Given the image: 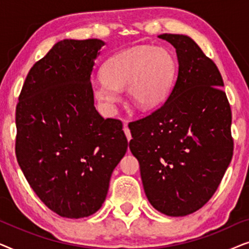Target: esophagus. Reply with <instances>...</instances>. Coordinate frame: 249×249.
Listing matches in <instances>:
<instances>
[{
	"instance_id": "1",
	"label": "esophagus",
	"mask_w": 249,
	"mask_h": 249,
	"mask_svg": "<svg viewBox=\"0 0 249 249\" xmlns=\"http://www.w3.org/2000/svg\"><path fill=\"white\" fill-rule=\"evenodd\" d=\"M124 131L125 137H127L128 141H130V139H131V132H130V130H129V128H128L127 124L124 125Z\"/></svg>"
}]
</instances>
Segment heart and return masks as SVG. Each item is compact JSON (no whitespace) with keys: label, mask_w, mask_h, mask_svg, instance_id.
Returning a JSON list of instances; mask_svg holds the SVG:
<instances>
[{"label":"heart","mask_w":249,"mask_h":249,"mask_svg":"<svg viewBox=\"0 0 249 249\" xmlns=\"http://www.w3.org/2000/svg\"><path fill=\"white\" fill-rule=\"evenodd\" d=\"M103 77L91 84L95 97L107 111L120 100L119 90L128 87L135 107L144 111L166 100L176 76V61L161 46H136L112 55L102 68Z\"/></svg>","instance_id":"heart-1"}]
</instances>
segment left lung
I'll return each instance as SVG.
<instances>
[{
	"instance_id": "1",
	"label": "left lung",
	"mask_w": 249,
	"mask_h": 249,
	"mask_svg": "<svg viewBox=\"0 0 249 249\" xmlns=\"http://www.w3.org/2000/svg\"><path fill=\"white\" fill-rule=\"evenodd\" d=\"M175 46L178 78L165 103L129 124L146 196L165 215L196 212L216 192L233 154L231 108L215 63L188 36Z\"/></svg>"
}]
</instances>
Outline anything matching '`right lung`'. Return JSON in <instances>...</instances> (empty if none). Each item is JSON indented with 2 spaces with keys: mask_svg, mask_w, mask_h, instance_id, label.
<instances>
[{
  "mask_svg": "<svg viewBox=\"0 0 249 249\" xmlns=\"http://www.w3.org/2000/svg\"><path fill=\"white\" fill-rule=\"evenodd\" d=\"M101 39H63L34 64L16 108V156L39 199L60 216L101 209L128 148L122 122L94 107L90 74Z\"/></svg>",
  "mask_w": 249,
  "mask_h": 249,
  "instance_id": "add662e5",
  "label": "right lung"
}]
</instances>
